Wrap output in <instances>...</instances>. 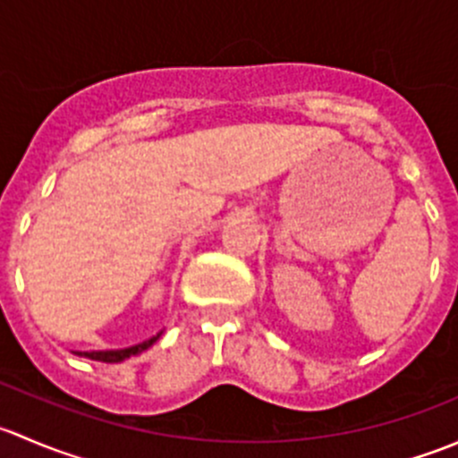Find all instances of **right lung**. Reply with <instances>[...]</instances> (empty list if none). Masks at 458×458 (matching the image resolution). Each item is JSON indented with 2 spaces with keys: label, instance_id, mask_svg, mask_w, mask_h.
<instances>
[{
  "label": "right lung",
  "instance_id": "1",
  "mask_svg": "<svg viewBox=\"0 0 458 458\" xmlns=\"http://www.w3.org/2000/svg\"><path fill=\"white\" fill-rule=\"evenodd\" d=\"M159 335H161V332H159ZM159 335L152 336V339H148V341H143V344L132 345V348H123V350H106V352H77V354H81V357L92 359V361L119 363V361H123V359L132 357V354H140V352H143V350L150 348V345L155 344L157 339H159Z\"/></svg>",
  "mask_w": 458,
  "mask_h": 458
}]
</instances>
